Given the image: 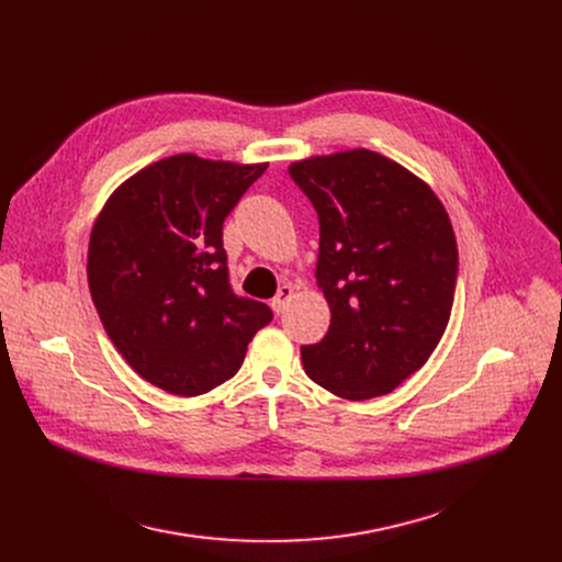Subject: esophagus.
I'll list each match as a JSON object with an SVG mask.
<instances>
[{
    "label": "esophagus",
    "mask_w": 562,
    "mask_h": 562,
    "mask_svg": "<svg viewBox=\"0 0 562 562\" xmlns=\"http://www.w3.org/2000/svg\"><path fill=\"white\" fill-rule=\"evenodd\" d=\"M291 296H293V286H291V284H282V286L278 289V293H276V299L271 301L273 312H276V314H282L284 307H286V303L291 301Z\"/></svg>",
    "instance_id": "34e87169"
}]
</instances>
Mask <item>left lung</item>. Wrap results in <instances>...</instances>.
<instances>
[{"label":"left lung","mask_w":562,"mask_h":562,"mask_svg":"<svg viewBox=\"0 0 562 562\" xmlns=\"http://www.w3.org/2000/svg\"><path fill=\"white\" fill-rule=\"evenodd\" d=\"M318 216L316 282L330 328L303 346L305 373L364 401L419 371L447 330L458 246L426 182L378 153L348 150L289 166Z\"/></svg>","instance_id":"obj_1"}]
</instances>
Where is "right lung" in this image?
Masks as SVG:
<instances>
[{
    "mask_svg": "<svg viewBox=\"0 0 562 562\" xmlns=\"http://www.w3.org/2000/svg\"><path fill=\"white\" fill-rule=\"evenodd\" d=\"M269 164L175 155L138 170L100 212L88 286L127 364L155 387L198 396L241 369L269 305L236 296L223 223Z\"/></svg>",
    "mask_w": 562,
    "mask_h": 562,
    "instance_id": "obj_1",
    "label": "right lung"
}]
</instances>
